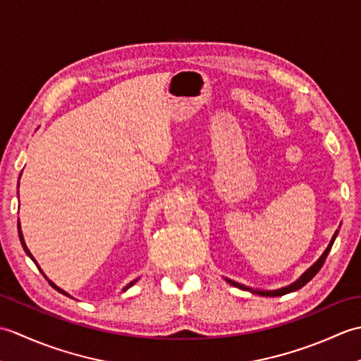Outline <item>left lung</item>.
<instances>
[{"label": "left lung", "instance_id": "left-lung-1", "mask_svg": "<svg viewBox=\"0 0 361 361\" xmlns=\"http://www.w3.org/2000/svg\"><path fill=\"white\" fill-rule=\"evenodd\" d=\"M336 235H338V231H335L331 243H329V247L326 248V251L323 252V255H321V257L317 260V262L313 264L307 271H304V273L301 274V278H299L298 281H295L293 283H290V286H287V287H282V288H278V290H252V288H250V287H247V286H242V283L234 282V281H231V279H226V282H229V283H231V286H234V287H237V288L248 290V291H251V293H257V295H260V296H282V295L291 293V291L299 290L301 287H304L305 283H307L309 281H312L313 278H315V274L321 270V267L324 265L326 257H327V255H329V251L332 250V245H334V242H335V239H336Z\"/></svg>", "mask_w": 361, "mask_h": 361}]
</instances>
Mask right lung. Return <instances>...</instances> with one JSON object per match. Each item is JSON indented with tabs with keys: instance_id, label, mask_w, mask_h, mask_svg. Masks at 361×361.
<instances>
[{
	"instance_id": "right-lung-1",
	"label": "right lung",
	"mask_w": 361,
	"mask_h": 361,
	"mask_svg": "<svg viewBox=\"0 0 361 361\" xmlns=\"http://www.w3.org/2000/svg\"><path fill=\"white\" fill-rule=\"evenodd\" d=\"M18 185H20V183H18ZM18 235H20V242H21V245H23V250H25V251H26V255H27V256H29L30 259H32V260H34V264H35V265L38 267V264H37V260L34 259V256H32V255H30V251H29V250H27V247H26V242H25V239H23V233H21L20 220H18ZM38 270H40V271H42V268H40V267H38ZM42 274H43V276H44V278H46V274H44L43 271H42ZM46 279H48V278H46ZM48 282H49V283H51V286H52L54 288H56L57 291H60V293H63V295H66V296H70V295H68V293H66V291H63L62 288H59V287L56 286V283H54L52 281H49V279H48ZM135 282H137V279H135V281H132V282H130V283H128V286H126V287H124V290H122V291H126L127 288H130V287H132ZM70 298H71V296H70Z\"/></svg>"
}]
</instances>
